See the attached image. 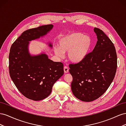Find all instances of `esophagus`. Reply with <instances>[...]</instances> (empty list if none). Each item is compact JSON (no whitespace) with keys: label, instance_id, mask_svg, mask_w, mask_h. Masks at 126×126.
<instances>
[{"label":"esophagus","instance_id":"obj_1","mask_svg":"<svg viewBox=\"0 0 126 126\" xmlns=\"http://www.w3.org/2000/svg\"><path fill=\"white\" fill-rule=\"evenodd\" d=\"M64 73H67L69 72V68L67 66H64Z\"/></svg>","mask_w":126,"mask_h":126}]
</instances>
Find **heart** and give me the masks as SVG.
Wrapping results in <instances>:
<instances>
[{
  "label": "heart",
  "instance_id": "heart-1",
  "mask_svg": "<svg viewBox=\"0 0 126 126\" xmlns=\"http://www.w3.org/2000/svg\"><path fill=\"white\" fill-rule=\"evenodd\" d=\"M59 48H55L54 52L59 56L63 52H68L67 57L73 63H79L87 56L92 45L90 37L82 33H72L65 35L59 40Z\"/></svg>",
  "mask_w": 126,
  "mask_h": 126
}]
</instances>
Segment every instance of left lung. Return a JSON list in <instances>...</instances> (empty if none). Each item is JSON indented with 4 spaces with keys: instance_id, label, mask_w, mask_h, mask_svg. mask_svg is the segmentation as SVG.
I'll return each mask as SVG.
<instances>
[{
    "instance_id": "8db88e82",
    "label": "left lung",
    "mask_w": 126,
    "mask_h": 126,
    "mask_svg": "<svg viewBox=\"0 0 126 126\" xmlns=\"http://www.w3.org/2000/svg\"><path fill=\"white\" fill-rule=\"evenodd\" d=\"M98 41L92 52L81 62L70 64L73 78L71 90L78 99L90 102L101 96L114 78L117 56L113 43L104 32L95 27Z\"/></svg>"
}]
</instances>
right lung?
Instances as JSON below:
<instances>
[{
    "mask_svg": "<svg viewBox=\"0 0 126 126\" xmlns=\"http://www.w3.org/2000/svg\"><path fill=\"white\" fill-rule=\"evenodd\" d=\"M53 27L49 24L25 31L10 47V78L21 94L34 101L47 98L54 84L64 74L62 62H53L44 53L32 56L28 51L30 41L46 35ZM49 46L52 47L51 43Z\"/></svg>",
    "mask_w": 126,
    "mask_h": 126,
    "instance_id": "right-lung-1",
    "label": "right lung"
}]
</instances>
